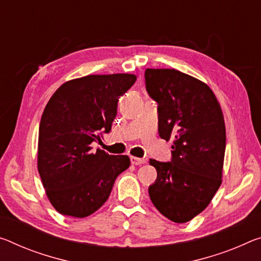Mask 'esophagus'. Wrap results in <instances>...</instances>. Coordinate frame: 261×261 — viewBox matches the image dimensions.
Segmentation results:
<instances>
[{
  "instance_id": "esophagus-1",
  "label": "esophagus",
  "mask_w": 261,
  "mask_h": 261,
  "mask_svg": "<svg viewBox=\"0 0 261 261\" xmlns=\"http://www.w3.org/2000/svg\"><path fill=\"white\" fill-rule=\"evenodd\" d=\"M130 160H131L132 165H142V164L145 163V160L137 158V156H130Z\"/></svg>"
}]
</instances>
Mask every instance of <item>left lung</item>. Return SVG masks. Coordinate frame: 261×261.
Segmentation results:
<instances>
[{"instance_id": "8db88e82", "label": "left lung", "mask_w": 261, "mask_h": 261, "mask_svg": "<svg viewBox=\"0 0 261 261\" xmlns=\"http://www.w3.org/2000/svg\"><path fill=\"white\" fill-rule=\"evenodd\" d=\"M145 84L158 103L160 138L173 139L171 161L150 159L158 175L148 194L168 220L189 222L222 184L226 136L221 106L208 85L176 69L147 68Z\"/></svg>"}]
</instances>
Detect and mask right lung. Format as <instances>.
<instances>
[{"mask_svg":"<svg viewBox=\"0 0 261 261\" xmlns=\"http://www.w3.org/2000/svg\"><path fill=\"white\" fill-rule=\"evenodd\" d=\"M134 74L87 75L61 85L39 124L38 172L51 204L65 216L84 218L108 200L114 182L130 166L127 155H111L90 144L108 134L119 96Z\"/></svg>","mask_w":261,"mask_h":261,"instance_id":"obj_1","label":"right lung"}]
</instances>
